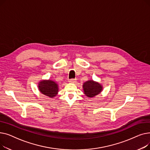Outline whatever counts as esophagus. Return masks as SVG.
Here are the masks:
<instances>
[{"label":"esophagus","mask_w":150,"mask_h":150,"mask_svg":"<svg viewBox=\"0 0 150 150\" xmlns=\"http://www.w3.org/2000/svg\"><path fill=\"white\" fill-rule=\"evenodd\" d=\"M76 81V79H70V80H69V82L70 83H74Z\"/></svg>","instance_id":"1"}]
</instances>
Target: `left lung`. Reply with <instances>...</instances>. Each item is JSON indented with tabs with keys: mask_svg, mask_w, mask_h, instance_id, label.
Segmentation results:
<instances>
[{
	"mask_svg": "<svg viewBox=\"0 0 150 150\" xmlns=\"http://www.w3.org/2000/svg\"><path fill=\"white\" fill-rule=\"evenodd\" d=\"M84 94L88 98H92L98 95L103 91V86L93 80H88L83 84Z\"/></svg>",
	"mask_w": 150,
	"mask_h": 150,
	"instance_id": "1",
	"label": "left lung"
}]
</instances>
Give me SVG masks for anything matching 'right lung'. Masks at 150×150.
I'll list each match as a JSON object with an SVG mask.
<instances>
[{
    "label": "right lung",
    "mask_w": 150,
    "mask_h": 150,
    "mask_svg": "<svg viewBox=\"0 0 150 150\" xmlns=\"http://www.w3.org/2000/svg\"><path fill=\"white\" fill-rule=\"evenodd\" d=\"M57 82L51 80H42L38 83V89L44 95L50 98L56 96L59 91Z\"/></svg>",
    "instance_id": "right-lung-1"
}]
</instances>
